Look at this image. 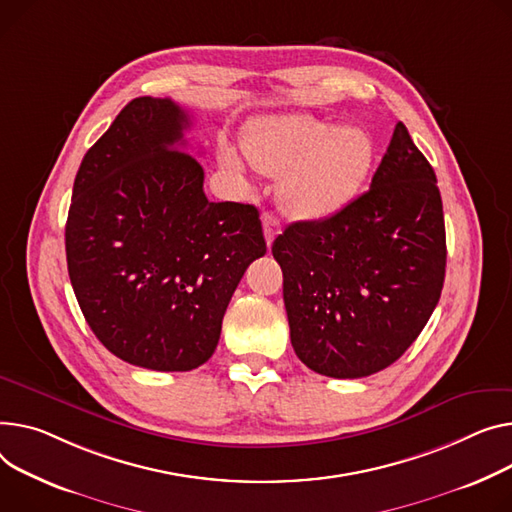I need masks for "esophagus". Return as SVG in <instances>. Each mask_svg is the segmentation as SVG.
I'll return each mask as SVG.
<instances>
[{"instance_id":"obj_1","label":"esophagus","mask_w":512,"mask_h":512,"mask_svg":"<svg viewBox=\"0 0 512 512\" xmlns=\"http://www.w3.org/2000/svg\"><path fill=\"white\" fill-rule=\"evenodd\" d=\"M261 224H263V234H265L267 247H271V243H274V238L282 232V224H280V220L274 214H263Z\"/></svg>"}]
</instances>
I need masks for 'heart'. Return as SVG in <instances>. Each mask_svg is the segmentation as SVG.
<instances>
[{
  "label": "heart",
  "mask_w": 512,
  "mask_h": 512,
  "mask_svg": "<svg viewBox=\"0 0 512 512\" xmlns=\"http://www.w3.org/2000/svg\"><path fill=\"white\" fill-rule=\"evenodd\" d=\"M243 148L261 173L280 175L282 208L304 222L342 212L374 162V142L362 127H335L306 113L259 119ZM220 160L232 173H243V160L230 144L220 146Z\"/></svg>",
  "instance_id": "1"
}]
</instances>
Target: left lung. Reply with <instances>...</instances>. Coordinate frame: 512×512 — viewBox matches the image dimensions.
<instances>
[{
	"label": "left lung",
	"mask_w": 512,
	"mask_h": 512,
	"mask_svg": "<svg viewBox=\"0 0 512 512\" xmlns=\"http://www.w3.org/2000/svg\"><path fill=\"white\" fill-rule=\"evenodd\" d=\"M296 356L333 379L391 366L436 309L447 265L442 199L403 123L370 189L331 218L290 224L271 247Z\"/></svg>",
	"instance_id": "1"
}]
</instances>
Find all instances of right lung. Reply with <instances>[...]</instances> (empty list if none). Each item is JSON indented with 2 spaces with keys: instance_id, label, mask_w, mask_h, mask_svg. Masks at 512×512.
Wrapping results in <instances>:
<instances>
[{
  "instance_id": "right-lung-1",
  "label": "right lung",
  "mask_w": 512,
  "mask_h": 512,
  "mask_svg": "<svg viewBox=\"0 0 512 512\" xmlns=\"http://www.w3.org/2000/svg\"><path fill=\"white\" fill-rule=\"evenodd\" d=\"M189 125L170 98H133L86 152L65 224L98 342L162 372L210 360L238 282L267 251L255 206L203 193V168L183 152Z\"/></svg>"
}]
</instances>
